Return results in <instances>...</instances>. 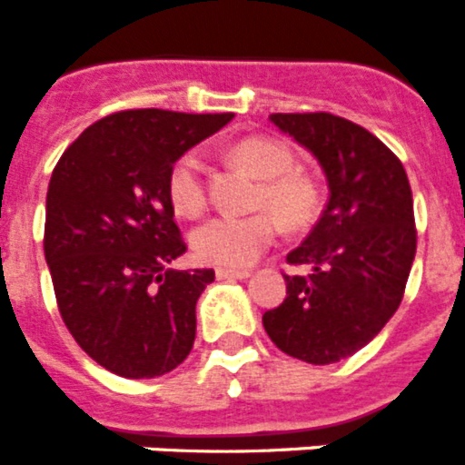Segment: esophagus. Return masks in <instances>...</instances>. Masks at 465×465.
<instances>
[{
    "label": "esophagus",
    "mask_w": 465,
    "mask_h": 465,
    "mask_svg": "<svg viewBox=\"0 0 465 465\" xmlns=\"http://www.w3.org/2000/svg\"><path fill=\"white\" fill-rule=\"evenodd\" d=\"M216 277H219V279H246V277H252V272H249V270L219 268V270H216Z\"/></svg>",
    "instance_id": "obj_1"
}]
</instances>
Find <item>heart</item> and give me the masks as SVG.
Masks as SVG:
<instances>
[{
  "label": "heart",
  "mask_w": 465,
  "mask_h": 465,
  "mask_svg": "<svg viewBox=\"0 0 465 465\" xmlns=\"http://www.w3.org/2000/svg\"><path fill=\"white\" fill-rule=\"evenodd\" d=\"M230 155L261 179L253 197V207L261 212L249 216H212L193 232V249L204 262L242 268L274 244L282 221L289 228L310 223L319 207V191L310 176L293 170V153L277 139L244 137L232 143ZM167 197L174 212L186 219L203 212L207 204V182L197 153L188 151L174 160L167 172Z\"/></svg>",
  "instance_id": "1"
}]
</instances>
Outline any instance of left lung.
I'll return each instance as SVG.
<instances>
[{"label": "left lung", "mask_w": 465, "mask_h": 465, "mask_svg": "<svg viewBox=\"0 0 465 465\" xmlns=\"http://www.w3.org/2000/svg\"><path fill=\"white\" fill-rule=\"evenodd\" d=\"M270 121L316 155L328 182V203L307 240L286 256L310 265L286 277V298L262 314V326L283 354L312 365L354 356L401 305L417 225L405 167L365 127L314 114H272Z\"/></svg>", "instance_id": "1"}]
</instances>
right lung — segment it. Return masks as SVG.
Returning a JSON list of instances; mask_svg holds the SVG:
<instances>
[{
  "label": "right lung",
  "mask_w": 465,
  "mask_h": 465,
  "mask_svg": "<svg viewBox=\"0 0 465 465\" xmlns=\"http://www.w3.org/2000/svg\"><path fill=\"white\" fill-rule=\"evenodd\" d=\"M232 114L127 109L67 146L51 174L44 253L57 310L85 354L127 380L174 371L195 342L213 270H167L186 252L167 172Z\"/></svg>",
  "instance_id": "add662e5"
}]
</instances>
